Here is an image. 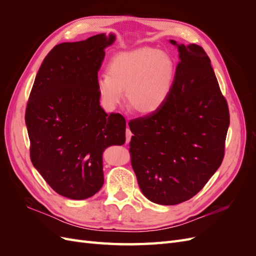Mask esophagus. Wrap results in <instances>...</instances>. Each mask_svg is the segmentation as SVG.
I'll return each mask as SVG.
<instances>
[{
    "mask_svg": "<svg viewBox=\"0 0 256 256\" xmlns=\"http://www.w3.org/2000/svg\"><path fill=\"white\" fill-rule=\"evenodd\" d=\"M131 136H132V134H131V131L129 129V127L126 128V143H129L131 140Z\"/></svg>",
    "mask_w": 256,
    "mask_h": 256,
    "instance_id": "esophagus-1",
    "label": "esophagus"
}]
</instances>
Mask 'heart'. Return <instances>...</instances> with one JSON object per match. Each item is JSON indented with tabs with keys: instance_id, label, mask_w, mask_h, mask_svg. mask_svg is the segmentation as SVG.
Wrapping results in <instances>:
<instances>
[{
	"instance_id": "1",
	"label": "heart",
	"mask_w": 256,
	"mask_h": 256,
	"mask_svg": "<svg viewBox=\"0 0 256 256\" xmlns=\"http://www.w3.org/2000/svg\"><path fill=\"white\" fill-rule=\"evenodd\" d=\"M106 74L98 79L97 88L108 109H115L122 102V92H126L131 110L150 114L159 110L170 97L176 66L168 53L140 47L115 54Z\"/></svg>"
}]
</instances>
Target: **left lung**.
Returning a JSON list of instances; mask_svg holds the SVG:
<instances>
[{"instance_id": "8db88e82", "label": "left lung", "mask_w": 256, "mask_h": 256, "mask_svg": "<svg viewBox=\"0 0 256 256\" xmlns=\"http://www.w3.org/2000/svg\"><path fill=\"white\" fill-rule=\"evenodd\" d=\"M176 46L180 63L159 110L129 122L131 166L152 202L176 205L203 189L222 164L230 126L226 98L204 49Z\"/></svg>"}]
</instances>
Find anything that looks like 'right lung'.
<instances>
[{
  "label": "right lung",
  "mask_w": 256,
  "mask_h": 256,
  "mask_svg": "<svg viewBox=\"0 0 256 256\" xmlns=\"http://www.w3.org/2000/svg\"><path fill=\"white\" fill-rule=\"evenodd\" d=\"M115 35L56 44L30 90L26 124L30 161L58 194L90 198L104 184L102 154L126 141V120L100 106L98 72Z\"/></svg>",
  "instance_id": "right-lung-1"
}]
</instances>
